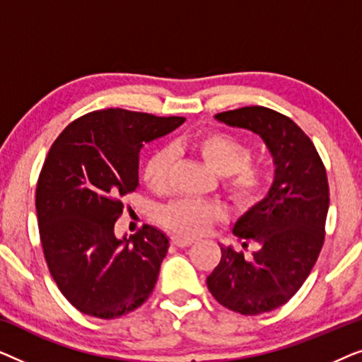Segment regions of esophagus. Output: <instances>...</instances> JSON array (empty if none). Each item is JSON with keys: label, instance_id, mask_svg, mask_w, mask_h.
Segmentation results:
<instances>
[{"label": "esophagus", "instance_id": "obj_1", "mask_svg": "<svg viewBox=\"0 0 362 362\" xmlns=\"http://www.w3.org/2000/svg\"><path fill=\"white\" fill-rule=\"evenodd\" d=\"M171 242H173V245H176V247H189L192 244L191 239H185V237H181V235H175L171 239Z\"/></svg>", "mask_w": 362, "mask_h": 362}]
</instances>
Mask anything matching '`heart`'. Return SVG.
Here are the masks:
<instances>
[{
    "mask_svg": "<svg viewBox=\"0 0 362 362\" xmlns=\"http://www.w3.org/2000/svg\"><path fill=\"white\" fill-rule=\"evenodd\" d=\"M187 148L199 155L219 176H226V189L240 206H249L260 196L267 180L264 166L250 163V148L226 133L212 132L187 143H177L176 150ZM173 153L160 150L148 160L143 180L153 191H165L170 181ZM224 212L214 202L202 199H177L160 211L161 224L176 234L197 237L221 221Z\"/></svg>",
    "mask_w": 362,
    "mask_h": 362,
    "instance_id": "b5f03b06",
    "label": "heart"
}]
</instances>
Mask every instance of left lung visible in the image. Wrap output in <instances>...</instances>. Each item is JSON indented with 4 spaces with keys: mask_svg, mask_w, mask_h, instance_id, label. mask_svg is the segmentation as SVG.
Masks as SVG:
<instances>
[{
    "mask_svg": "<svg viewBox=\"0 0 362 362\" xmlns=\"http://www.w3.org/2000/svg\"><path fill=\"white\" fill-rule=\"evenodd\" d=\"M214 118L259 135L274 158V181L265 197L232 229L242 247L255 242L259 250L247 260L232 245H222L219 265L207 276V288L222 306L260 315L285 305L318 259L329 207L328 177L315 145L288 117L255 105Z\"/></svg>",
    "mask_w": 362,
    "mask_h": 362,
    "instance_id": "8db88e82",
    "label": "left lung"
}]
</instances>
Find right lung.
Instances as JSON below:
<instances>
[{
	"instance_id": "1",
	"label": "right lung",
	"mask_w": 362,
	"mask_h": 362,
	"mask_svg": "<svg viewBox=\"0 0 362 362\" xmlns=\"http://www.w3.org/2000/svg\"><path fill=\"white\" fill-rule=\"evenodd\" d=\"M185 120L108 108L77 118L52 143L36 187L39 235L54 281L83 315L118 318L155 288L170 239L153 226L120 239L115 222L140 182L141 148Z\"/></svg>"
}]
</instances>
